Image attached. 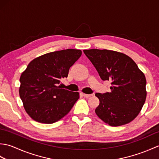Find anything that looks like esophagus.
I'll list each match as a JSON object with an SVG mask.
<instances>
[{
	"mask_svg": "<svg viewBox=\"0 0 159 159\" xmlns=\"http://www.w3.org/2000/svg\"><path fill=\"white\" fill-rule=\"evenodd\" d=\"M83 96L87 98H89L92 96V94H86V93H84V94H83Z\"/></svg>",
	"mask_w": 159,
	"mask_h": 159,
	"instance_id": "34e87169",
	"label": "esophagus"
}]
</instances>
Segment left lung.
<instances>
[{"mask_svg": "<svg viewBox=\"0 0 159 159\" xmlns=\"http://www.w3.org/2000/svg\"><path fill=\"white\" fill-rule=\"evenodd\" d=\"M101 79L110 80L111 92L96 93L100 100L95 112L111 126L130 122L142 109L146 99V79L130 57L114 50H84Z\"/></svg>", "mask_w": 159, "mask_h": 159, "instance_id": "left-lung-1", "label": "left lung"}]
</instances>
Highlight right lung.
Listing matches in <instances>:
<instances>
[{
	"instance_id": "add662e5",
	"label": "right lung",
	"mask_w": 159,
	"mask_h": 159,
	"mask_svg": "<svg viewBox=\"0 0 159 159\" xmlns=\"http://www.w3.org/2000/svg\"><path fill=\"white\" fill-rule=\"evenodd\" d=\"M82 55L80 50L66 49L39 56L29 63L20 78V97L33 120L52 124L68 113L79 98V92L61 88L70 67Z\"/></svg>"
}]
</instances>
